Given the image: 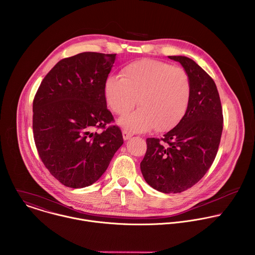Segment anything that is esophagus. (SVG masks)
I'll use <instances>...</instances> for the list:
<instances>
[{
	"instance_id": "1",
	"label": "esophagus",
	"mask_w": 255,
	"mask_h": 255,
	"mask_svg": "<svg viewBox=\"0 0 255 255\" xmlns=\"http://www.w3.org/2000/svg\"><path fill=\"white\" fill-rule=\"evenodd\" d=\"M123 136H124V139L127 140V139L130 138L132 136V134L130 132H128V130H123Z\"/></svg>"
}]
</instances>
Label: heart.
I'll list each match as a JSON object with an SVG mask.
<instances>
[{
  "mask_svg": "<svg viewBox=\"0 0 255 255\" xmlns=\"http://www.w3.org/2000/svg\"><path fill=\"white\" fill-rule=\"evenodd\" d=\"M110 109L123 118L120 125L131 131H158L176 126L184 117L191 97L187 72L163 61L141 59L127 65L122 78L111 76L105 84Z\"/></svg>",
  "mask_w": 255,
  "mask_h": 255,
  "instance_id": "b5f03b06",
  "label": "heart"
}]
</instances>
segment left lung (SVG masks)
<instances>
[{
	"label": "left lung",
	"mask_w": 255,
	"mask_h": 255,
	"mask_svg": "<svg viewBox=\"0 0 255 255\" xmlns=\"http://www.w3.org/2000/svg\"><path fill=\"white\" fill-rule=\"evenodd\" d=\"M169 58L180 62L189 76V107L180 123L162 138H146V151L140 162L145 182L166 194L186 191L204 177L215 160L223 129L214 80L188 57Z\"/></svg>",
	"instance_id": "left-lung-1"
}]
</instances>
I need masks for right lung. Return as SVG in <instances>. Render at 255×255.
<instances>
[{
  "mask_svg": "<svg viewBox=\"0 0 255 255\" xmlns=\"http://www.w3.org/2000/svg\"><path fill=\"white\" fill-rule=\"evenodd\" d=\"M117 54L83 52L60 60L33 100V133L50 174L69 188H84L107 171L124 143L107 108L105 84ZM101 128L103 131L95 130Z\"/></svg>",
  "mask_w": 255,
  "mask_h": 255,
  "instance_id": "add662e5",
  "label": "right lung"
}]
</instances>
